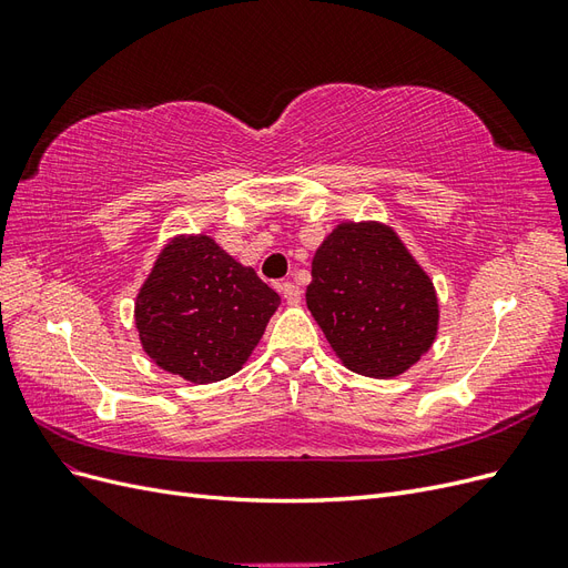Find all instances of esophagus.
I'll return each mask as SVG.
<instances>
[{
    "label": "esophagus",
    "mask_w": 568,
    "mask_h": 568,
    "mask_svg": "<svg viewBox=\"0 0 568 568\" xmlns=\"http://www.w3.org/2000/svg\"><path fill=\"white\" fill-rule=\"evenodd\" d=\"M282 294H284V298H286L288 305H296V303H301V294H303V291H301L294 282H284V284H282Z\"/></svg>",
    "instance_id": "1"
}]
</instances>
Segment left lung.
Masks as SVG:
<instances>
[{
    "instance_id": "8db88e82",
    "label": "left lung",
    "mask_w": 568,
    "mask_h": 568,
    "mask_svg": "<svg viewBox=\"0 0 568 568\" xmlns=\"http://www.w3.org/2000/svg\"><path fill=\"white\" fill-rule=\"evenodd\" d=\"M305 301L341 363L372 379L409 369L438 332L434 282L382 222H341L324 239Z\"/></svg>"
}]
</instances>
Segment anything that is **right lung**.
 Listing matches in <instances>:
<instances>
[{"label":"right lung","instance_id":"1","mask_svg":"<svg viewBox=\"0 0 568 568\" xmlns=\"http://www.w3.org/2000/svg\"><path fill=\"white\" fill-rule=\"evenodd\" d=\"M282 303L253 267L236 263L215 239H170L134 303L146 355L192 384L232 376L261 341Z\"/></svg>","mask_w":568,"mask_h":568}]
</instances>
